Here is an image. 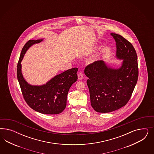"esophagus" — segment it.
<instances>
[{"label":"esophagus","instance_id":"1","mask_svg":"<svg viewBox=\"0 0 154 154\" xmlns=\"http://www.w3.org/2000/svg\"><path fill=\"white\" fill-rule=\"evenodd\" d=\"M83 78V74L82 72H79L78 74V79L79 80L82 79Z\"/></svg>","mask_w":154,"mask_h":154}]
</instances>
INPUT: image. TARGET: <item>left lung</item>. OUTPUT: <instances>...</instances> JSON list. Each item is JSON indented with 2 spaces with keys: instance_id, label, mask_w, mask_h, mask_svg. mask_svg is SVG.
Wrapping results in <instances>:
<instances>
[{
  "instance_id": "1",
  "label": "left lung",
  "mask_w": 154,
  "mask_h": 154,
  "mask_svg": "<svg viewBox=\"0 0 154 154\" xmlns=\"http://www.w3.org/2000/svg\"><path fill=\"white\" fill-rule=\"evenodd\" d=\"M116 42V56L123 59L119 69L108 67L104 61H95L86 66L89 78L90 102L94 109L107 113L125 106L131 99L138 77L137 55L131 42L119 34H111Z\"/></svg>"
}]
</instances>
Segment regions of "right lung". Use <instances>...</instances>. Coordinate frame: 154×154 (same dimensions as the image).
Masks as SVG:
<instances>
[{"instance_id": "right-lung-1", "label": "right lung", "mask_w": 154, "mask_h": 154, "mask_svg": "<svg viewBox=\"0 0 154 154\" xmlns=\"http://www.w3.org/2000/svg\"><path fill=\"white\" fill-rule=\"evenodd\" d=\"M42 41L29 40L25 43L17 66V77L23 98L30 107L43 114H59L66 107L69 90L78 79V68H73L66 70L42 86H32L28 84L21 73V61L30 47Z\"/></svg>"}]
</instances>
